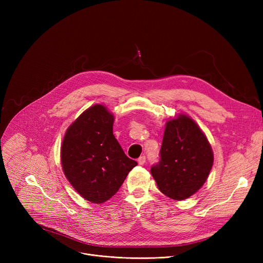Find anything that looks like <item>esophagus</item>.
Masks as SVG:
<instances>
[{"instance_id": "obj_1", "label": "esophagus", "mask_w": 263, "mask_h": 263, "mask_svg": "<svg viewBox=\"0 0 263 263\" xmlns=\"http://www.w3.org/2000/svg\"><path fill=\"white\" fill-rule=\"evenodd\" d=\"M137 162H139L140 165H144L146 163V157L145 156H141L139 159H137Z\"/></svg>"}]
</instances>
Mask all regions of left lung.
<instances>
[{
  "mask_svg": "<svg viewBox=\"0 0 263 263\" xmlns=\"http://www.w3.org/2000/svg\"><path fill=\"white\" fill-rule=\"evenodd\" d=\"M212 164L213 153L206 137L194 120L180 115L166 123L160 160L150 172L164 195L183 200L203 185Z\"/></svg>",
  "mask_w": 263,
  "mask_h": 263,
  "instance_id": "obj_1",
  "label": "left lung"
}]
</instances>
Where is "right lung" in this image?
Here are the masks:
<instances>
[{
    "mask_svg": "<svg viewBox=\"0 0 263 263\" xmlns=\"http://www.w3.org/2000/svg\"><path fill=\"white\" fill-rule=\"evenodd\" d=\"M113 122L103 105H93L69 127L62 145L65 176L82 197L95 203L115 195L137 165L115 139Z\"/></svg>",
    "mask_w": 263,
    "mask_h": 263,
    "instance_id": "right-lung-1",
    "label": "right lung"
}]
</instances>
